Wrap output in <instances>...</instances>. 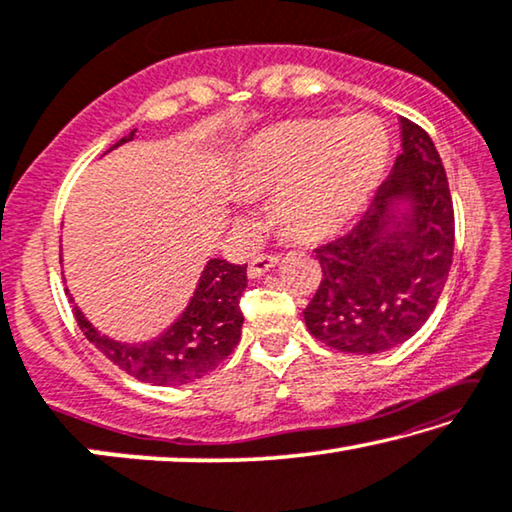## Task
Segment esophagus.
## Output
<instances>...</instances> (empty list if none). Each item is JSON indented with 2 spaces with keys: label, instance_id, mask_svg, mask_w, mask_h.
Returning a JSON list of instances; mask_svg holds the SVG:
<instances>
[{
  "label": "esophagus",
  "instance_id": "34e87169",
  "mask_svg": "<svg viewBox=\"0 0 512 512\" xmlns=\"http://www.w3.org/2000/svg\"><path fill=\"white\" fill-rule=\"evenodd\" d=\"M278 262H280V255H257V257H253V262H250V266H248L250 278L264 276V273H269L273 266H278Z\"/></svg>",
  "mask_w": 512,
  "mask_h": 512
}]
</instances>
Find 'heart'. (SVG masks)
I'll return each mask as SVG.
<instances>
[{
	"instance_id": "obj_1",
	"label": "heart",
	"mask_w": 512,
	"mask_h": 512,
	"mask_svg": "<svg viewBox=\"0 0 512 512\" xmlns=\"http://www.w3.org/2000/svg\"><path fill=\"white\" fill-rule=\"evenodd\" d=\"M386 160L388 135L375 117L296 119L269 128L241 151L234 193L243 200L273 197L282 230L317 241L345 230L365 209Z\"/></svg>"
}]
</instances>
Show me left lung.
<instances>
[{
  "mask_svg": "<svg viewBox=\"0 0 512 512\" xmlns=\"http://www.w3.org/2000/svg\"><path fill=\"white\" fill-rule=\"evenodd\" d=\"M402 154L347 234L315 248L322 285L305 326L338 352L379 354L432 315L453 264L455 213L446 170L421 126L400 119Z\"/></svg>",
  "mask_w": 512,
  "mask_h": 512,
  "instance_id": "left-lung-1",
  "label": "left lung"
}]
</instances>
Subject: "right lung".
Listing matches in <instances>:
<instances>
[{
  "instance_id": "right-lung-1",
  "label": "right lung",
  "mask_w": 512,
  "mask_h": 512,
  "mask_svg": "<svg viewBox=\"0 0 512 512\" xmlns=\"http://www.w3.org/2000/svg\"><path fill=\"white\" fill-rule=\"evenodd\" d=\"M133 135L135 131L121 137L114 147L133 140ZM246 269V264L209 259L183 315L160 338L144 345L105 338L87 322L78 305H73L75 322L98 352L131 377L156 386L188 384L216 370L239 345L243 324L239 301L248 285ZM68 301L73 303V296Z\"/></svg>"
}]
</instances>
